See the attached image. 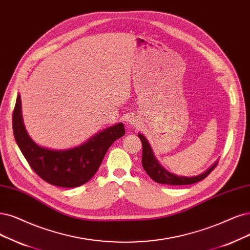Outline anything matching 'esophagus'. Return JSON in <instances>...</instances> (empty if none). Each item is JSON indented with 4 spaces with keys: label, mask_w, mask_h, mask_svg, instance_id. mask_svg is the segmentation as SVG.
<instances>
[{
    "label": "esophagus",
    "mask_w": 250,
    "mask_h": 250,
    "mask_svg": "<svg viewBox=\"0 0 250 250\" xmlns=\"http://www.w3.org/2000/svg\"><path fill=\"white\" fill-rule=\"evenodd\" d=\"M126 123L128 125H139V119H138V117L136 115L132 114V115H130V116L127 117Z\"/></svg>",
    "instance_id": "1"
}]
</instances>
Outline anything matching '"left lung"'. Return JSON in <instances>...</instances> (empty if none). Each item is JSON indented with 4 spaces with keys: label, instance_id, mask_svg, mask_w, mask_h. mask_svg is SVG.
<instances>
[{
    "label": "left lung",
    "instance_id": "8db88e82",
    "mask_svg": "<svg viewBox=\"0 0 250 250\" xmlns=\"http://www.w3.org/2000/svg\"><path fill=\"white\" fill-rule=\"evenodd\" d=\"M142 142V166L143 169L146 171V173L149 175V177L154 180L155 182L161 184H168V186H188V184H192L199 182L203 179H205L208 175L212 172L216 166L217 163L214 164L210 169H208L206 172H204L198 176L193 177H184V176H177V175L172 174L165 170L162 166L159 164L154 158V154L151 150V147L149 143L147 142L145 137L141 134L138 135Z\"/></svg>",
    "mask_w": 250,
    "mask_h": 250
}]
</instances>
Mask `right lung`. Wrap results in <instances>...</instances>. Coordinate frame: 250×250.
<instances>
[{
    "label": "right lung",
    "instance_id": "obj_1",
    "mask_svg": "<svg viewBox=\"0 0 250 250\" xmlns=\"http://www.w3.org/2000/svg\"><path fill=\"white\" fill-rule=\"evenodd\" d=\"M12 126L15 141L30 167L44 181L60 188H77L86 183L98 171L109 147L125 133L124 124H118L72 149L44 148L37 145L25 131L20 95L13 110Z\"/></svg>",
    "mask_w": 250,
    "mask_h": 250
}]
</instances>
